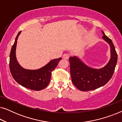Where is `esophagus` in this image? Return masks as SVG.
<instances>
[{
    "label": "esophagus",
    "instance_id": "1",
    "mask_svg": "<svg viewBox=\"0 0 122 122\" xmlns=\"http://www.w3.org/2000/svg\"><path fill=\"white\" fill-rule=\"evenodd\" d=\"M69 54H68V53H66V54H64L63 56V58L64 59H68L69 58Z\"/></svg>",
    "mask_w": 122,
    "mask_h": 122
}]
</instances>
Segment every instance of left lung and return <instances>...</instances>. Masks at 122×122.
Returning a JSON list of instances; mask_svg holds the SVG:
<instances>
[{
  "instance_id": "1",
  "label": "left lung",
  "mask_w": 122,
  "mask_h": 122,
  "mask_svg": "<svg viewBox=\"0 0 122 122\" xmlns=\"http://www.w3.org/2000/svg\"><path fill=\"white\" fill-rule=\"evenodd\" d=\"M103 38L109 44L111 59L107 64L99 69H94L86 66L76 56L69 58L70 71L71 81L80 91L86 92L96 89L107 84L114 72L118 56L114 44L111 39L103 32Z\"/></svg>"
}]
</instances>
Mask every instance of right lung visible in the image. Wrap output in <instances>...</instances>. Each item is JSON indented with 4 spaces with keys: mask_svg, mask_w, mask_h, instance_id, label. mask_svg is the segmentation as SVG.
<instances>
[{
    "mask_svg": "<svg viewBox=\"0 0 122 122\" xmlns=\"http://www.w3.org/2000/svg\"><path fill=\"white\" fill-rule=\"evenodd\" d=\"M18 33L11 48L9 59V68L11 76L21 86L33 91H41L46 87L51 81V71L56 67L61 58L51 60L46 66L37 70H28L23 68L18 63L15 51Z\"/></svg>",
    "mask_w": 122,
    "mask_h": 122,
    "instance_id": "obj_1",
    "label": "right lung"
}]
</instances>
